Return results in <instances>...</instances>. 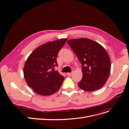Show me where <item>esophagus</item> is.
I'll use <instances>...</instances> for the list:
<instances>
[{"mask_svg":"<svg viewBox=\"0 0 129 129\" xmlns=\"http://www.w3.org/2000/svg\"><path fill=\"white\" fill-rule=\"evenodd\" d=\"M72 73H67V76H71L72 75Z\"/></svg>","mask_w":129,"mask_h":129,"instance_id":"obj_1","label":"esophagus"}]
</instances>
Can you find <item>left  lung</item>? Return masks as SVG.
I'll list each match as a JSON object with an SVG mask.
<instances>
[{"instance_id":"left-lung-1","label":"left lung","mask_w":129,"mask_h":129,"mask_svg":"<svg viewBox=\"0 0 129 129\" xmlns=\"http://www.w3.org/2000/svg\"><path fill=\"white\" fill-rule=\"evenodd\" d=\"M68 44L81 62L82 78L78 85L93 91L103 87L110 75V57L103 46L87 38L69 40Z\"/></svg>"}]
</instances>
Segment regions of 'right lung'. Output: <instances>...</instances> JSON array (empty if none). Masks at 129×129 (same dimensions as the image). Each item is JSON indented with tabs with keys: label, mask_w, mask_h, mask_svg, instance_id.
<instances>
[{
	"label": "right lung",
	"mask_w": 129,
	"mask_h": 129,
	"mask_svg": "<svg viewBox=\"0 0 129 129\" xmlns=\"http://www.w3.org/2000/svg\"><path fill=\"white\" fill-rule=\"evenodd\" d=\"M67 39H61L43 44L31 53L25 63L24 75L28 86L42 96L56 92L64 79L54 67L58 66L57 54Z\"/></svg>",
	"instance_id": "add662e5"
}]
</instances>
